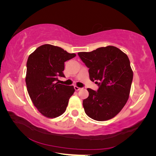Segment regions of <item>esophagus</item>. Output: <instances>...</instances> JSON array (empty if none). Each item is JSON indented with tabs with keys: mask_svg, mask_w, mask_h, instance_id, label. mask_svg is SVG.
I'll use <instances>...</instances> for the list:
<instances>
[{
	"mask_svg": "<svg viewBox=\"0 0 156 156\" xmlns=\"http://www.w3.org/2000/svg\"><path fill=\"white\" fill-rule=\"evenodd\" d=\"M74 89H75L76 91H79V90H80V89H81L80 87H77V86H75Z\"/></svg>",
	"mask_w": 156,
	"mask_h": 156,
	"instance_id": "obj_1",
	"label": "esophagus"
}]
</instances>
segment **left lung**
<instances>
[{
    "label": "left lung",
    "mask_w": 156,
    "mask_h": 156,
    "mask_svg": "<svg viewBox=\"0 0 156 156\" xmlns=\"http://www.w3.org/2000/svg\"><path fill=\"white\" fill-rule=\"evenodd\" d=\"M78 55L89 68L90 80L98 86L97 91L87 89L89 97L83 101L84 112L95 120H109L122 110L129 98L133 80L129 58L113 46Z\"/></svg>",
    "instance_id": "obj_1"
}]
</instances>
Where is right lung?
Here are the masks:
<instances>
[{
  "label": "right lung",
  "mask_w": 156,
  "mask_h": 156,
  "mask_svg": "<svg viewBox=\"0 0 156 156\" xmlns=\"http://www.w3.org/2000/svg\"><path fill=\"white\" fill-rule=\"evenodd\" d=\"M76 56L47 44L38 47L28 58L25 78L28 94L34 106L45 117H58L67 109L74 87L57 81L59 77H65V62Z\"/></svg>",
  "instance_id": "right-lung-1"
}]
</instances>
